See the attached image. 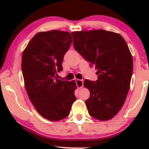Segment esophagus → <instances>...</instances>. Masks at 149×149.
<instances>
[{"instance_id": "esophagus-1", "label": "esophagus", "mask_w": 149, "mask_h": 149, "mask_svg": "<svg viewBox=\"0 0 149 149\" xmlns=\"http://www.w3.org/2000/svg\"><path fill=\"white\" fill-rule=\"evenodd\" d=\"M76 85H77V87H78V88H82L83 86V80H80V79H77L76 81Z\"/></svg>"}]
</instances>
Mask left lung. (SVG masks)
Here are the masks:
<instances>
[{"label":"left lung","mask_w":149,"mask_h":149,"mask_svg":"<svg viewBox=\"0 0 149 149\" xmlns=\"http://www.w3.org/2000/svg\"><path fill=\"white\" fill-rule=\"evenodd\" d=\"M71 35L75 49L97 69L96 81H84L90 92L85 101L89 114L102 121L111 119L123 106L130 86L133 60L129 47L120 34L103 29Z\"/></svg>","instance_id":"1"}]
</instances>
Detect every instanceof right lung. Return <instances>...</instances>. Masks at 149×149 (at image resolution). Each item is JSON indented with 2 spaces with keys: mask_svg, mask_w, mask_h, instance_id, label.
<instances>
[{
  "mask_svg": "<svg viewBox=\"0 0 149 149\" xmlns=\"http://www.w3.org/2000/svg\"><path fill=\"white\" fill-rule=\"evenodd\" d=\"M67 31L52 30L36 34L22 58V70L29 100L40 116L58 121L69 115L77 88L74 80L58 79L65 53L72 42Z\"/></svg>",
  "mask_w": 149,
  "mask_h": 149,
  "instance_id": "1",
  "label": "right lung"
}]
</instances>
